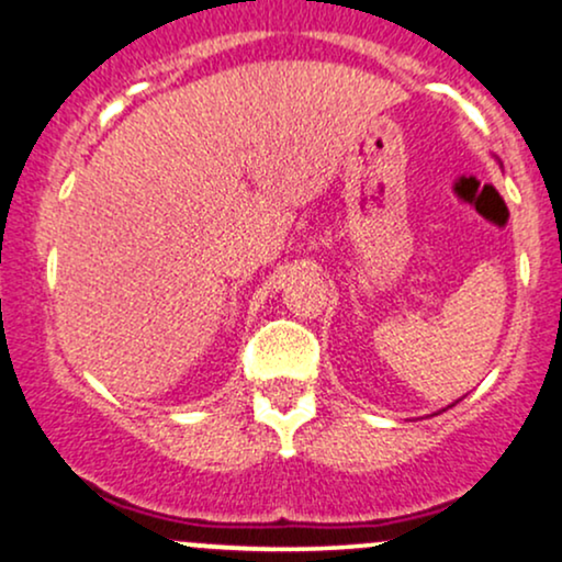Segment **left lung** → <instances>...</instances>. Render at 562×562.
<instances>
[{
  "label": "left lung",
  "instance_id": "obj_1",
  "mask_svg": "<svg viewBox=\"0 0 562 562\" xmlns=\"http://www.w3.org/2000/svg\"><path fill=\"white\" fill-rule=\"evenodd\" d=\"M451 406H454V404H451Z\"/></svg>",
  "mask_w": 562,
  "mask_h": 562
}]
</instances>
